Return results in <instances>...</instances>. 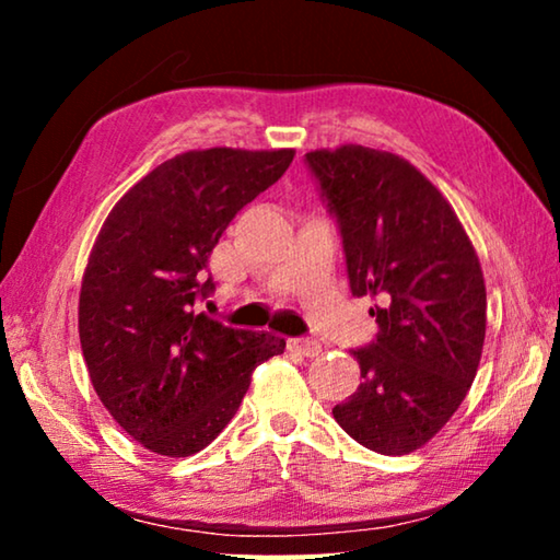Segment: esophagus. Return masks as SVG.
<instances>
[{"mask_svg": "<svg viewBox=\"0 0 560 560\" xmlns=\"http://www.w3.org/2000/svg\"><path fill=\"white\" fill-rule=\"evenodd\" d=\"M289 350L291 353L306 355V358H316L320 353V343L314 338H289Z\"/></svg>", "mask_w": 560, "mask_h": 560, "instance_id": "1", "label": "esophagus"}]
</instances>
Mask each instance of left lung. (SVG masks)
<instances>
[{
	"label": "left lung",
	"instance_id": "1",
	"mask_svg": "<svg viewBox=\"0 0 560 560\" xmlns=\"http://www.w3.org/2000/svg\"><path fill=\"white\" fill-rule=\"evenodd\" d=\"M336 212L353 296L377 299V338L353 350L363 383L334 407L363 447L410 454L457 412L487 336L481 264L457 212L410 160L340 145L306 153Z\"/></svg>",
	"mask_w": 560,
	"mask_h": 560
}]
</instances>
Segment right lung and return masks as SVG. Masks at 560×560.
<instances>
[{
	"label": "right lung",
	"instance_id": "add662e5",
	"mask_svg": "<svg viewBox=\"0 0 560 560\" xmlns=\"http://www.w3.org/2000/svg\"><path fill=\"white\" fill-rule=\"evenodd\" d=\"M296 150H187L132 185L89 254L79 336L93 390L145 450L189 457L240 410L252 373L287 340L197 314L212 249Z\"/></svg>",
	"mask_w": 560,
	"mask_h": 560
}]
</instances>
